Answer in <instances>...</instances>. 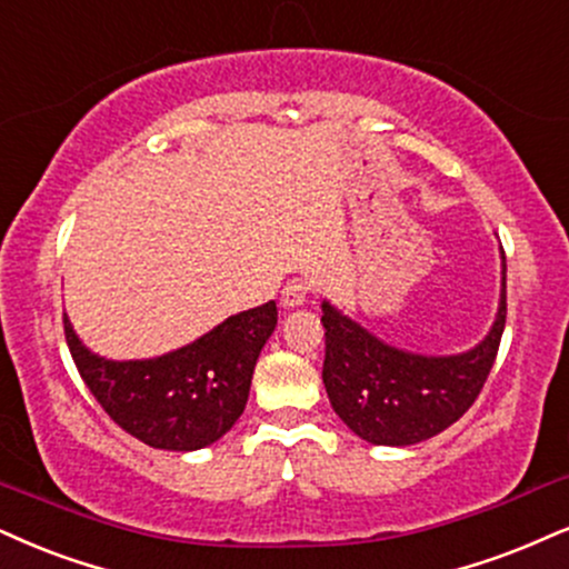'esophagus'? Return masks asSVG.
I'll return each mask as SVG.
<instances>
[{"mask_svg":"<svg viewBox=\"0 0 569 569\" xmlns=\"http://www.w3.org/2000/svg\"><path fill=\"white\" fill-rule=\"evenodd\" d=\"M308 298V284L303 279H292V282L284 284L282 290V306L284 308H300Z\"/></svg>","mask_w":569,"mask_h":569,"instance_id":"34e87169","label":"esophagus"}]
</instances>
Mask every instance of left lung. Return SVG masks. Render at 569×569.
<instances>
[{
    "mask_svg": "<svg viewBox=\"0 0 569 569\" xmlns=\"http://www.w3.org/2000/svg\"><path fill=\"white\" fill-rule=\"evenodd\" d=\"M327 356L321 380L329 403L371 446H413L443 432L486 385L507 325V256L493 327L465 353L427 356L396 348L359 321L321 303Z\"/></svg>",
    "mask_w": 569,
    "mask_h": 569,
    "instance_id": "obj_1",
    "label": "left lung"
}]
</instances>
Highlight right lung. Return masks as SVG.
Here are the masks:
<instances>
[{
	"instance_id": "obj_1",
	"label": "right lung",
	"mask_w": 569,
	"mask_h": 569,
	"mask_svg": "<svg viewBox=\"0 0 569 569\" xmlns=\"http://www.w3.org/2000/svg\"><path fill=\"white\" fill-rule=\"evenodd\" d=\"M273 327L277 303L269 300L156 359L113 361L91 353L68 317L66 340L81 380L118 427L152 448L198 451L240 419Z\"/></svg>"
}]
</instances>
